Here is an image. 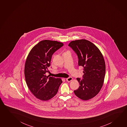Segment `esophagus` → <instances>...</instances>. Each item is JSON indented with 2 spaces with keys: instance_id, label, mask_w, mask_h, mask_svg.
<instances>
[{
  "instance_id": "1",
  "label": "esophagus",
  "mask_w": 127,
  "mask_h": 127,
  "mask_svg": "<svg viewBox=\"0 0 127 127\" xmlns=\"http://www.w3.org/2000/svg\"><path fill=\"white\" fill-rule=\"evenodd\" d=\"M72 77H69L66 78V81H68V82H70V81H72Z\"/></svg>"
}]
</instances>
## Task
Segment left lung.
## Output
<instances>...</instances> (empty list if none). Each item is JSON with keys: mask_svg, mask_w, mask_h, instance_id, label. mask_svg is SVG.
<instances>
[{"mask_svg": "<svg viewBox=\"0 0 127 127\" xmlns=\"http://www.w3.org/2000/svg\"><path fill=\"white\" fill-rule=\"evenodd\" d=\"M68 46L77 55L79 66L84 67L83 79L76 78L80 86L74 94L83 100L91 99L98 94L104 82L106 65L103 56L95 44L85 39L72 41Z\"/></svg>", "mask_w": 127, "mask_h": 127, "instance_id": "1", "label": "left lung"}]
</instances>
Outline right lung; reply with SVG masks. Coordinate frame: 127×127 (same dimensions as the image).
Returning a JSON list of instances; mask_svg holds the SVG:
<instances>
[{"label":"right lung","mask_w":127,"mask_h":127,"mask_svg":"<svg viewBox=\"0 0 127 127\" xmlns=\"http://www.w3.org/2000/svg\"><path fill=\"white\" fill-rule=\"evenodd\" d=\"M64 46L62 42L45 40L36 45L28 55L25 66V76L28 88L37 98L47 101L58 92L62 81L46 76L52 56Z\"/></svg>","instance_id":"right-lung-1"}]
</instances>
